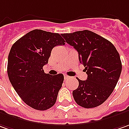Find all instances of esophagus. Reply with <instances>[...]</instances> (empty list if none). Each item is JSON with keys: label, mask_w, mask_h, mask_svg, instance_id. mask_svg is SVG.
Returning <instances> with one entry per match:
<instances>
[{"label": "esophagus", "mask_w": 129, "mask_h": 129, "mask_svg": "<svg viewBox=\"0 0 129 129\" xmlns=\"http://www.w3.org/2000/svg\"><path fill=\"white\" fill-rule=\"evenodd\" d=\"M68 79H69V76L65 75V76H64V79H65V81H66V80H67Z\"/></svg>", "instance_id": "34e87169"}]
</instances>
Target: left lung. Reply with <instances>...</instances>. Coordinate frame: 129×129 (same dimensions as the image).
Returning <instances> with one entry per match:
<instances>
[{
    "label": "left lung",
    "instance_id": "8db88e82",
    "mask_svg": "<svg viewBox=\"0 0 129 129\" xmlns=\"http://www.w3.org/2000/svg\"><path fill=\"white\" fill-rule=\"evenodd\" d=\"M66 42L79 53L80 63L85 67V81H79L73 97L79 105L95 108L109 98L119 79L122 64L115 46L98 34L83 30L62 34Z\"/></svg>",
    "mask_w": 129,
    "mask_h": 129
}]
</instances>
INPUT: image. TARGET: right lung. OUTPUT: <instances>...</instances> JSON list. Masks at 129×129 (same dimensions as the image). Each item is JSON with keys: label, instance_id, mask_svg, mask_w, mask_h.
I'll return each mask as SVG.
<instances>
[{"label": "right lung", "instance_id": "1", "mask_svg": "<svg viewBox=\"0 0 129 129\" xmlns=\"http://www.w3.org/2000/svg\"><path fill=\"white\" fill-rule=\"evenodd\" d=\"M65 45L58 33L34 29L21 37L11 48L7 72L15 91L27 105L38 110L53 106L62 87V74L50 76L43 66L53 48Z\"/></svg>", "mask_w": 129, "mask_h": 129}]
</instances>
